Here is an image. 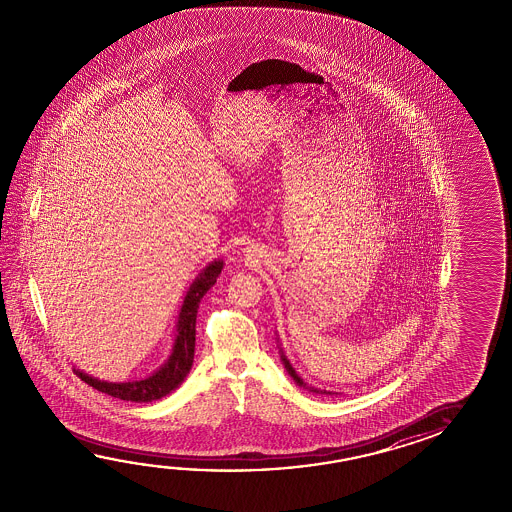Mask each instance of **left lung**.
I'll use <instances>...</instances> for the list:
<instances>
[{
  "instance_id": "obj_1",
  "label": "left lung",
  "mask_w": 512,
  "mask_h": 512,
  "mask_svg": "<svg viewBox=\"0 0 512 512\" xmlns=\"http://www.w3.org/2000/svg\"><path fill=\"white\" fill-rule=\"evenodd\" d=\"M280 355H282V362H284V366L285 369H287V373H289V375L293 377L294 382H296L298 386L305 387V389H309V391H312V393H319V391H316L314 387H307V384L303 382L302 378L296 375V371H294L293 366H291V362L287 361V357H285L284 352H282V350H280Z\"/></svg>"
}]
</instances>
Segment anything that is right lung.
I'll list each match as a JSON object with an SVG mask.
<instances>
[{
  "mask_svg": "<svg viewBox=\"0 0 512 512\" xmlns=\"http://www.w3.org/2000/svg\"><path fill=\"white\" fill-rule=\"evenodd\" d=\"M223 269V260L210 262L207 268L196 277L189 291L185 294L184 305L176 323V339L173 352L169 355L168 362L155 371L151 377L134 382H105L98 378L89 377L80 369H73L76 377L82 378L85 384L98 389L101 393L110 394L119 400L126 402H153L160 400L162 396L171 393L173 389L180 386L187 377L189 369L194 361V341H196V314L202 302L203 296L209 291L212 285L216 284Z\"/></svg>",
  "mask_w": 512,
  "mask_h": 512,
  "instance_id": "obj_1",
  "label": "right lung"
}]
</instances>
